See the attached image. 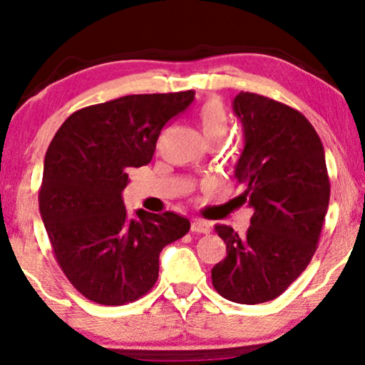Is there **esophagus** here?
Returning <instances> with one entry per match:
<instances>
[{"instance_id": "esophagus-1", "label": "esophagus", "mask_w": 365, "mask_h": 365, "mask_svg": "<svg viewBox=\"0 0 365 365\" xmlns=\"http://www.w3.org/2000/svg\"><path fill=\"white\" fill-rule=\"evenodd\" d=\"M191 231L197 234H207L211 231V224L207 221H202V219H194L191 222Z\"/></svg>"}]
</instances>
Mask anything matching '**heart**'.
<instances>
[{
	"mask_svg": "<svg viewBox=\"0 0 365 365\" xmlns=\"http://www.w3.org/2000/svg\"><path fill=\"white\" fill-rule=\"evenodd\" d=\"M197 124L207 143H221L231 128L226 108L217 99H209L199 108Z\"/></svg>",
	"mask_w": 365,
	"mask_h": 365,
	"instance_id": "obj_1",
	"label": "heart"
}]
</instances>
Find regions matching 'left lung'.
Wrapping results in <instances>:
<instances>
[{"mask_svg":"<svg viewBox=\"0 0 365 365\" xmlns=\"http://www.w3.org/2000/svg\"><path fill=\"white\" fill-rule=\"evenodd\" d=\"M232 108L246 141L234 174L254 212L244 236L216 226L227 254L211 277L227 301L261 304L281 296L311 262L331 182L321 138L297 109L244 91Z\"/></svg>","mask_w":365,"mask_h":365,"instance_id":"8db88e82","label":"left lung"}]
</instances>
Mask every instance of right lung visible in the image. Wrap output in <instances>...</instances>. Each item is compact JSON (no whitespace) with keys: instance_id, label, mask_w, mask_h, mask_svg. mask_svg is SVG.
I'll use <instances>...</instances> for the list:
<instances>
[{"instance_id":"add662e5","label":"right lung","mask_w":365,"mask_h":365,"mask_svg":"<svg viewBox=\"0 0 365 365\" xmlns=\"http://www.w3.org/2000/svg\"><path fill=\"white\" fill-rule=\"evenodd\" d=\"M194 91L131 94L73 113L44 156L39 212L54 257L89 301L123 306L151 291L163 247L187 234L174 212L123 202L128 168L151 163L161 129L186 111Z\"/></svg>"}]
</instances>
